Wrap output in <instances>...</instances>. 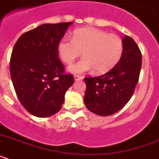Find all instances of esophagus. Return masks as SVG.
Masks as SVG:
<instances>
[{
	"mask_svg": "<svg viewBox=\"0 0 159 159\" xmlns=\"http://www.w3.org/2000/svg\"><path fill=\"white\" fill-rule=\"evenodd\" d=\"M74 78H75V80H82L83 76L82 75H74Z\"/></svg>",
	"mask_w": 159,
	"mask_h": 159,
	"instance_id": "esophagus-1",
	"label": "esophagus"
}]
</instances>
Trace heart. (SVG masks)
I'll return each mask as SVG.
<instances>
[{
  "label": "heart",
  "mask_w": 159,
  "mask_h": 159,
  "mask_svg": "<svg viewBox=\"0 0 159 159\" xmlns=\"http://www.w3.org/2000/svg\"><path fill=\"white\" fill-rule=\"evenodd\" d=\"M59 57L67 64H72L83 52L79 62L70 67L73 73H82L94 68L96 73L111 70L123 52V40L116 34L95 28L75 29L72 39L62 38L57 44Z\"/></svg>",
  "instance_id": "heart-1"
}]
</instances>
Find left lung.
Returning <instances> with one entry per match:
<instances>
[{"label":"left lung","instance_id":"left-lung-1","mask_svg":"<svg viewBox=\"0 0 159 159\" xmlns=\"http://www.w3.org/2000/svg\"><path fill=\"white\" fill-rule=\"evenodd\" d=\"M123 52L120 60L104 75L85 77L84 103L90 111L101 116L121 110L133 95L139 79L142 53L131 37L123 39Z\"/></svg>","mask_w":159,"mask_h":159}]
</instances>
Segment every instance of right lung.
Wrapping results in <instances>:
<instances>
[{"label": "right lung", "instance_id": "right-lung-1", "mask_svg": "<svg viewBox=\"0 0 159 159\" xmlns=\"http://www.w3.org/2000/svg\"><path fill=\"white\" fill-rule=\"evenodd\" d=\"M71 22L44 24L25 32L12 49L10 75L20 102L32 116L45 118L60 110L73 84L59 58L57 44Z\"/></svg>", "mask_w": 159, "mask_h": 159}]
</instances>
